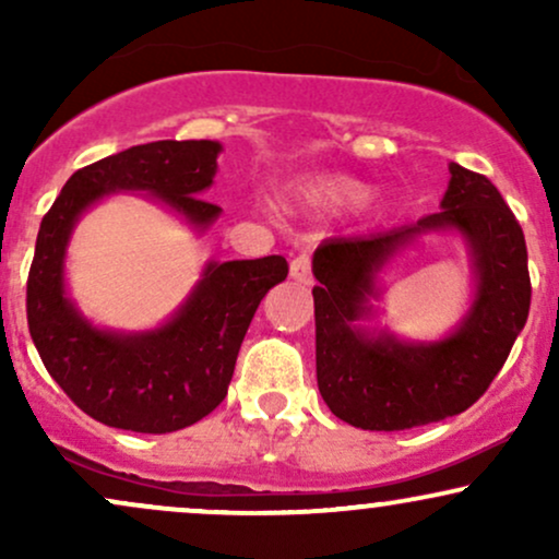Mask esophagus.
<instances>
[{
	"label": "esophagus",
	"instance_id": "esophagus-1",
	"mask_svg": "<svg viewBox=\"0 0 559 559\" xmlns=\"http://www.w3.org/2000/svg\"><path fill=\"white\" fill-rule=\"evenodd\" d=\"M292 278L297 284H312V262L307 254H299V258L292 260Z\"/></svg>",
	"mask_w": 559,
	"mask_h": 559
}]
</instances>
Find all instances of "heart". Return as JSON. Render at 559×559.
<instances>
[{
    "instance_id": "1",
    "label": "heart",
    "mask_w": 559,
    "mask_h": 559,
    "mask_svg": "<svg viewBox=\"0 0 559 559\" xmlns=\"http://www.w3.org/2000/svg\"><path fill=\"white\" fill-rule=\"evenodd\" d=\"M294 194L305 207L342 210L360 204L368 197V186L346 176H312L297 183Z\"/></svg>"
}]
</instances>
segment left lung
<instances>
[{"mask_svg": "<svg viewBox=\"0 0 559 559\" xmlns=\"http://www.w3.org/2000/svg\"><path fill=\"white\" fill-rule=\"evenodd\" d=\"M441 210L418 223L316 249L318 389L331 413L362 431H407L465 413L484 391L528 320L531 275L521 223L489 178L449 165ZM431 229H457L472 249L477 299L464 323L441 343H400L370 334L356 320L372 314L377 275Z\"/></svg>", "mask_w": 559, "mask_h": 559, "instance_id": "1", "label": "left lung"}]
</instances>
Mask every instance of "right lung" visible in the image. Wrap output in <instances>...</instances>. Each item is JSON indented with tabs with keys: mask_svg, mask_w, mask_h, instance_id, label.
I'll return each instance as SVG.
<instances>
[{
	"mask_svg": "<svg viewBox=\"0 0 559 559\" xmlns=\"http://www.w3.org/2000/svg\"><path fill=\"white\" fill-rule=\"evenodd\" d=\"M217 141H152L75 170L38 228L25 292L28 331L49 376L86 415L136 433H170L226 400L236 357L262 297L288 275L281 254L207 262L168 323L144 333L94 329L66 294V249L83 210L115 191H144L197 230L221 207Z\"/></svg>",
	"mask_w": 559,
	"mask_h": 559,
	"instance_id": "1",
	"label": "right lung"
}]
</instances>
